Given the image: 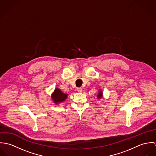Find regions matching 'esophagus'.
Wrapping results in <instances>:
<instances>
[{
	"mask_svg": "<svg viewBox=\"0 0 156 156\" xmlns=\"http://www.w3.org/2000/svg\"><path fill=\"white\" fill-rule=\"evenodd\" d=\"M77 91L79 92H82V88H77Z\"/></svg>",
	"mask_w": 156,
	"mask_h": 156,
	"instance_id": "1",
	"label": "esophagus"
}]
</instances>
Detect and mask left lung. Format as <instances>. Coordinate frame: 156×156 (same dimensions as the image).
I'll use <instances>...</instances> for the list:
<instances>
[{"instance_id":"1","label":"left lung","mask_w":156,"mask_h":156,"mask_svg":"<svg viewBox=\"0 0 156 156\" xmlns=\"http://www.w3.org/2000/svg\"><path fill=\"white\" fill-rule=\"evenodd\" d=\"M102 97H103V92H102V90L101 89H100L99 92H98V94L97 95V98L100 99V98H101Z\"/></svg>"}]
</instances>
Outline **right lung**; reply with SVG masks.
Masks as SVG:
<instances>
[{
	"label": "right lung",
	"instance_id": "add662e5",
	"mask_svg": "<svg viewBox=\"0 0 156 156\" xmlns=\"http://www.w3.org/2000/svg\"><path fill=\"white\" fill-rule=\"evenodd\" d=\"M68 97L67 94L63 93L61 89L56 88L51 94V98L55 104H59L66 100Z\"/></svg>",
	"mask_w": 156,
	"mask_h": 156
}]
</instances>
